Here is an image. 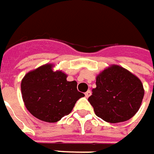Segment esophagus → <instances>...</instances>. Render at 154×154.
<instances>
[{"instance_id": "1", "label": "esophagus", "mask_w": 154, "mask_h": 154, "mask_svg": "<svg viewBox=\"0 0 154 154\" xmlns=\"http://www.w3.org/2000/svg\"><path fill=\"white\" fill-rule=\"evenodd\" d=\"M91 94H92V92H91L90 90H88V91H87V92H86V93H85V95H86V98H88V97H90V96H91Z\"/></svg>"}]
</instances>
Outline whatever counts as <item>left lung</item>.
<instances>
[{"mask_svg": "<svg viewBox=\"0 0 154 154\" xmlns=\"http://www.w3.org/2000/svg\"><path fill=\"white\" fill-rule=\"evenodd\" d=\"M88 101L95 114L111 123L128 121L139 110L144 96L141 81L125 68L113 65L97 76Z\"/></svg>", "mask_w": 154, "mask_h": 154, "instance_id": "left-lung-1", "label": "left lung"}]
</instances>
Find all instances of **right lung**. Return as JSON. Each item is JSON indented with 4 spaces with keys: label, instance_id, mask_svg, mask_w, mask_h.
<instances>
[{
    "label": "right lung",
    "instance_id": "add662e5",
    "mask_svg": "<svg viewBox=\"0 0 154 154\" xmlns=\"http://www.w3.org/2000/svg\"><path fill=\"white\" fill-rule=\"evenodd\" d=\"M45 64L29 72L21 81L22 98L26 109L35 117L56 122L68 115L84 93L77 90V82L68 81L62 71H53Z\"/></svg>",
    "mask_w": 154,
    "mask_h": 154
}]
</instances>
